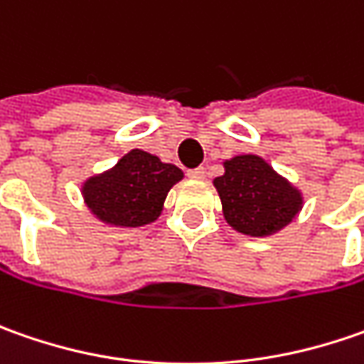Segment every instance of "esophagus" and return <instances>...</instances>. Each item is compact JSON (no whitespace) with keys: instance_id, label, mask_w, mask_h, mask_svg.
<instances>
[{"instance_id":"esophagus-1","label":"esophagus","mask_w":364,"mask_h":364,"mask_svg":"<svg viewBox=\"0 0 364 364\" xmlns=\"http://www.w3.org/2000/svg\"><path fill=\"white\" fill-rule=\"evenodd\" d=\"M190 178H194V180H203L204 178V168H192L188 170Z\"/></svg>"}]
</instances>
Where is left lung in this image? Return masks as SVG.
Here are the masks:
<instances>
[{"instance_id": "left-lung-1", "label": "left lung", "mask_w": 364, "mask_h": 364, "mask_svg": "<svg viewBox=\"0 0 364 364\" xmlns=\"http://www.w3.org/2000/svg\"><path fill=\"white\" fill-rule=\"evenodd\" d=\"M215 186L227 223L245 235L279 231L301 208L300 192L257 156L225 161V174L215 180Z\"/></svg>"}]
</instances>
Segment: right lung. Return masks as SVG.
Returning <instances> with one entry per match:
<instances>
[{
	"label": "right lung",
	"instance_id": "1",
	"mask_svg": "<svg viewBox=\"0 0 364 364\" xmlns=\"http://www.w3.org/2000/svg\"><path fill=\"white\" fill-rule=\"evenodd\" d=\"M178 180H182L180 168L133 149L113 170L91 178L82 194L101 220L119 227H141L160 217L166 194Z\"/></svg>",
	"mask_w": 364,
	"mask_h": 364
}]
</instances>
